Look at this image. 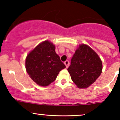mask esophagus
Returning a JSON list of instances; mask_svg holds the SVG:
<instances>
[{
    "label": "esophagus",
    "instance_id": "obj_1",
    "mask_svg": "<svg viewBox=\"0 0 120 120\" xmlns=\"http://www.w3.org/2000/svg\"><path fill=\"white\" fill-rule=\"evenodd\" d=\"M64 64L66 65V67H67V68L68 67L69 64H70V62H69L68 60H66V61H65V62H64Z\"/></svg>",
    "mask_w": 120,
    "mask_h": 120
}]
</instances>
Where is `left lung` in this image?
Listing matches in <instances>:
<instances>
[{
    "label": "left lung",
    "instance_id": "8db88e82",
    "mask_svg": "<svg viewBox=\"0 0 120 120\" xmlns=\"http://www.w3.org/2000/svg\"><path fill=\"white\" fill-rule=\"evenodd\" d=\"M67 70L72 81L78 88H86L100 75L102 63L90 47L81 45L74 54Z\"/></svg>",
    "mask_w": 120,
    "mask_h": 120
}]
</instances>
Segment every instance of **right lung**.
<instances>
[{
  "mask_svg": "<svg viewBox=\"0 0 120 120\" xmlns=\"http://www.w3.org/2000/svg\"><path fill=\"white\" fill-rule=\"evenodd\" d=\"M25 67L35 82L46 86L56 79L58 74L66 66L56 53L54 45L46 41L38 45L26 56Z\"/></svg>",
  "mask_w": 120,
  "mask_h": 120,
  "instance_id": "add662e5",
  "label": "right lung"
}]
</instances>
